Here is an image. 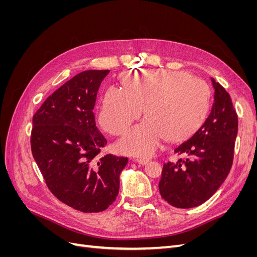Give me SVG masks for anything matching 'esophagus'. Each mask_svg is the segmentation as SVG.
<instances>
[{
	"label": "esophagus",
	"instance_id": "34e87169",
	"mask_svg": "<svg viewBox=\"0 0 257 257\" xmlns=\"http://www.w3.org/2000/svg\"><path fill=\"white\" fill-rule=\"evenodd\" d=\"M137 163H139L141 165H146L148 162H149V159H146V158H138L135 160Z\"/></svg>",
	"mask_w": 257,
	"mask_h": 257
}]
</instances>
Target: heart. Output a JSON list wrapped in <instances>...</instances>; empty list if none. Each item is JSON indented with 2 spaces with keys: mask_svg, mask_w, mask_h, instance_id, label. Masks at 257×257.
Returning a JSON list of instances; mask_svg holds the SVG:
<instances>
[{
  "mask_svg": "<svg viewBox=\"0 0 257 257\" xmlns=\"http://www.w3.org/2000/svg\"><path fill=\"white\" fill-rule=\"evenodd\" d=\"M122 88L109 87L98 113L102 127L112 135L123 134L144 113L142 123L130 130L118 149L148 157L162 142L191 135L207 114L210 90L199 77L167 68L138 69L123 74Z\"/></svg>",
  "mask_w": 257,
  "mask_h": 257,
  "instance_id": "b5f03b06",
  "label": "heart"
}]
</instances>
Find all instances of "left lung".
Here are the masks:
<instances>
[{
    "label": "left lung",
    "mask_w": 257,
    "mask_h": 257,
    "mask_svg": "<svg viewBox=\"0 0 257 257\" xmlns=\"http://www.w3.org/2000/svg\"><path fill=\"white\" fill-rule=\"evenodd\" d=\"M211 82L213 104L207 119L175 149L186 158L163 166L160 194L176 208L205 203L222 185L232 165L238 116L226 90L213 78Z\"/></svg>",
    "instance_id": "obj_1"
}]
</instances>
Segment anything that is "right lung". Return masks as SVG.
Segmentation results:
<instances>
[{
  "label": "right lung",
  "instance_id": "obj_1",
  "mask_svg": "<svg viewBox=\"0 0 257 257\" xmlns=\"http://www.w3.org/2000/svg\"><path fill=\"white\" fill-rule=\"evenodd\" d=\"M110 71H84L65 82L33 115L31 150L51 193L85 213L104 211L119 193L127 158L97 155L107 144L94 118L97 91Z\"/></svg>",
  "mask_w": 257,
  "mask_h": 257
}]
</instances>
